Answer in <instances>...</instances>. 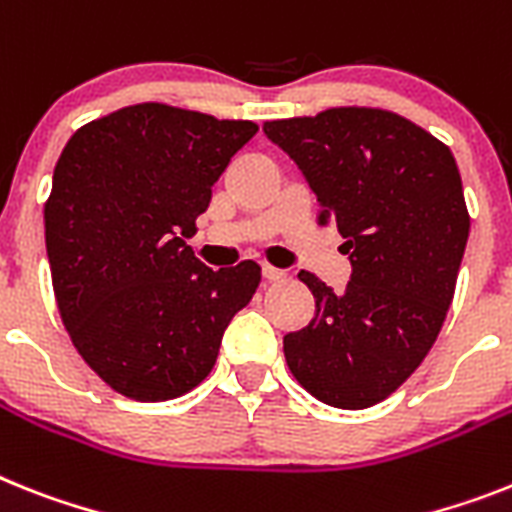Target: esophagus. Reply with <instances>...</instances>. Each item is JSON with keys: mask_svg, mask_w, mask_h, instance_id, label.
Returning a JSON list of instances; mask_svg holds the SVG:
<instances>
[{"mask_svg": "<svg viewBox=\"0 0 512 512\" xmlns=\"http://www.w3.org/2000/svg\"><path fill=\"white\" fill-rule=\"evenodd\" d=\"M263 278L265 281H283V278H286V270L273 268V265H263Z\"/></svg>", "mask_w": 512, "mask_h": 512, "instance_id": "obj_1", "label": "esophagus"}]
</instances>
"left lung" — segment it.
<instances>
[{"label":"left lung","instance_id":"1","mask_svg":"<svg viewBox=\"0 0 512 512\" xmlns=\"http://www.w3.org/2000/svg\"><path fill=\"white\" fill-rule=\"evenodd\" d=\"M263 132L299 166L317 223L336 226L351 260L341 294L299 273L315 317L283 336L286 364L317 401L369 409L422 364L453 302L471 226L458 163L419 124L367 106L276 119Z\"/></svg>","mask_w":512,"mask_h":512}]
</instances>
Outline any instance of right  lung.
I'll use <instances>...</instances> for the list:
<instances>
[{
  "label": "right lung",
  "instance_id": "obj_1",
  "mask_svg": "<svg viewBox=\"0 0 512 512\" xmlns=\"http://www.w3.org/2000/svg\"><path fill=\"white\" fill-rule=\"evenodd\" d=\"M255 132L247 119L137 103L64 145L44 208L59 315L85 364L132 401L197 388L255 294L260 265L210 270L187 244Z\"/></svg>",
  "mask_w": 512,
  "mask_h": 512
}]
</instances>
